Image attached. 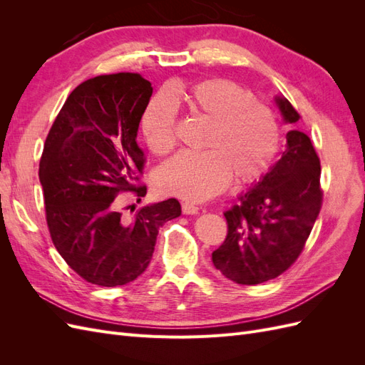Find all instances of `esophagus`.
I'll return each instance as SVG.
<instances>
[{
    "label": "esophagus",
    "mask_w": 365,
    "mask_h": 365,
    "mask_svg": "<svg viewBox=\"0 0 365 365\" xmlns=\"http://www.w3.org/2000/svg\"><path fill=\"white\" fill-rule=\"evenodd\" d=\"M200 212V207L192 202H182V213L184 215H196Z\"/></svg>",
    "instance_id": "obj_1"
}]
</instances>
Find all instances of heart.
<instances>
[{"mask_svg": "<svg viewBox=\"0 0 365 365\" xmlns=\"http://www.w3.org/2000/svg\"><path fill=\"white\" fill-rule=\"evenodd\" d=\"M208 121L204 152H181L157 172L158 190L185 201H205L230 181L251 182L269 168L280 143L279 120L272 109L254 101L240 85L227 79H205L172 88L148 103L141 132L149 149L164 155L178 135V108Z\"/></svg>", "mask_w": 365, "mask_h": 365, "instance_id": "heart-1", "label": "heart"}]
</instances>
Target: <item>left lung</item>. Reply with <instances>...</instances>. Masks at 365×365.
I'll list each match as a JSON object with an SVG mask.
<instances>
[{"label": "left lung", "instance_id": "1", "mask_svg": "<svg viewBox=\"0 0 365 365\" xmlns=\"http://www.w3.org/2000/svg\"><path fill=\"white\" fill-rule=\"evenodd\" d=\"M277 105L288 123L302 118L286 98L277 97ZM319 176L311 138L289 130L279 163L224 213L228 231L212 254L216 269L239 284H259L288 271L303 252L323 205Z\"/></svg>", "mask_w": 365, "mask_h": 365}]
</instances>
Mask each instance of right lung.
I'll return each mask as SVG.
<instances>
[{"label":"right lung","instance_id":"1","mask_svg":"<svg viewBox=\"0 0 365 365\" xmlns=\"http://www.w3.org/2000/svg\"><path fill=\"white\" fill-rule=\"evenodd\" d=\"M150 82L138 73L97 76L68 96L48 132L39 161L46 219L53 245L81 277L114 286L149 267L158 230L181 215L178 200L141 207L130 219L121 193L141 201L145 152L137 143Z\"/></svg>","mask_w":365,"mask_h":365}]
</instances>
